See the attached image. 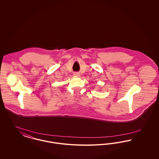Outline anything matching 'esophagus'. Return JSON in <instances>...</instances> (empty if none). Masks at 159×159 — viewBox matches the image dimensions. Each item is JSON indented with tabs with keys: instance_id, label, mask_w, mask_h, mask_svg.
Listing matches in <instances>:
<instances>
[{
	"instance_id": "obj_1",
	"label": "esophagus",
	"mask_w": 159,
	"mask_h": 159,
	"mask_svg": "<svg viewBox=\"0 0 159 159\" xmlns=\"http://www.w3.org/2000/svg\"><path fill=\"white\" fill-rule=\"evenodd\" d=\"M74 75L76 77H79L80 76V74L79 72H75V73H74Z\"/></svg>"
}]
</instances>
